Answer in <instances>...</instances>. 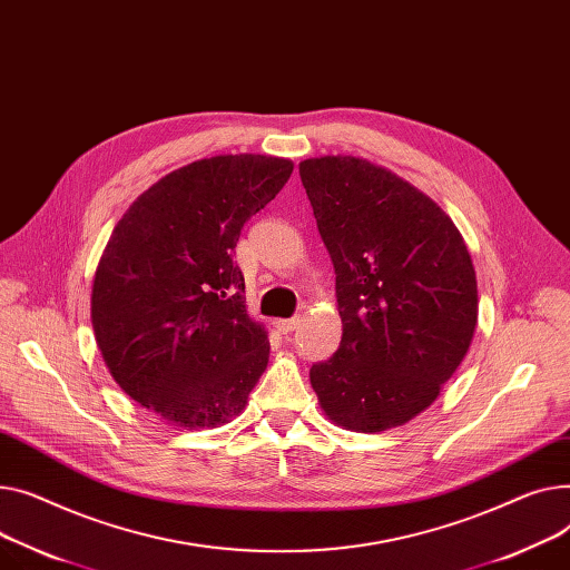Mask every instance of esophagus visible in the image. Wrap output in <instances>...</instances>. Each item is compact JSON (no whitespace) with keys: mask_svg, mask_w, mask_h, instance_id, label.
Segmentation results:
<instances>
[{"mask_svg":"<svg viewBox=\"0 0 570 570\" xmlns=\"http://www.w3.org/2000/svg\"><path fill=\"white\" fill-rule=\"evenodd\" d=\"M274 324H276V328H278L281 333H292V331L298 328L301 320H298V317H289V320H276Z\"/></svg>","mask_w":570,"mask_h":570,"instance_id":"1","label":"esophagus"}]
</instances>
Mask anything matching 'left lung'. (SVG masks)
I'll use <instances>...</instances> for the list:
<instances>
[{"label": "left lung", "instance_id": "1", "mask_svg": "<svg viewBox=\"0 0 570 570\" xmlns=\"http://www.w3.org/2000/svg\"><path fill=\"white\" fill-rule=\"evenodd\" d=\"M336 269L341 347L311 367L331 423L405 425L428 410L470 352L479 322L472 255L423 190L356 156L298 163Z\"/></svg>", "mask_w": 570, "mask_h": 570}]
</instances>
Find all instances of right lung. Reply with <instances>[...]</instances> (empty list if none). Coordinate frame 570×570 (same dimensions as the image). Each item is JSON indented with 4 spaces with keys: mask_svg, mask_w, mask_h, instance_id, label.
<instances>
[{
    "mask_svg": "<svg viewBox=\"0 0 570 570\" xmlns=\"http://www.w3.org/2000/svg\"><path fill=\"white\" fill-rule=\"evenodd\" d=\"M292 170L262 154L193 160L115 225L91 285L94 338L119 389L163 421L218 428L246 410L269 331L246 311L234 248Z\"/></svg>",
    "mask_w": 570,
    "mask_h": 570,
    "instance_id": "add662e5",
    "label": "right lung"
}]
</instances>
